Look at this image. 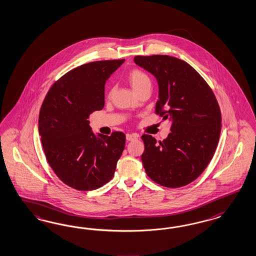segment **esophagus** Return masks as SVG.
<instances>
[{
	"label": "esophagus",
	"mask_w": 256,
	"mask_h": 256,
	"mask_svg": "<svg viewBox=\"0 0 256 256\" xmlns=\"http://www.w3.org/2000/svg\"><path fill=\"white\" fill-rule=\"evenodd\" d=\"M138 138V134H126V140L129 142V141H132V140H136V139Z\"/></svg>",
	"instance_id": "1"
}]
</instances>
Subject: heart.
Wrapping results in <instances>:
<instances>
[{
    "label": "heart",
    "mask_w": 256,
    "mask_h": 256,
    "mask_svg": "<svg viewBox=\"0 0 256 256\" xmlns=\"http://www.w3.org/2000/svg\"><path fill=\"white\" fill-rule=\"evenodd\" d=\"M127 80L136 92L145 87H150L152 84L148 74L141 69L131 70L127 74Z\"/></svg>",
    "instance_id": "heart-1"
}]
</instances>
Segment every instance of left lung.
Masks as SVG:
<instances>
[{"mask_svg":"<svg viewBox=\"0 0 256 256\" xmlns=\"http://www.w3.org/2000/svg\"><path fill=\"white\" fill-rule=\"evenodd\" d=\"M134 62L156 78L159 100L155 113L171 120V132L157 143L150 134L141 138L146 175L168 188L196 180L215 154L222 128L219 104L198 71L182 60L168 55L136 56Z\"/></svg>","mask_w":256,"mask_h":256,"instance_id":"obj_1","label":"left lung"}]
</instances>
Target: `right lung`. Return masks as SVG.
I'll use <instances>...</instances> for the list:
<instances>
[{"instance_id": "right-lung-1", "label": "right lung", "mask_w": 256, "mask_h": 256, "mask_svg": "<svg viewBox=\"0 0 256 256\" xmlns=\"http://www.w3.org/2000/svg\"><path fill=\"white\" fill-rule=\"evenodd\" d=\"M125 60H96L67 72L44 97L38 130L46 158L62 182L78 190L98 189L113 178L125 134H98L90 114L104 106V84Z\"/></svg>"}]
</instances>
